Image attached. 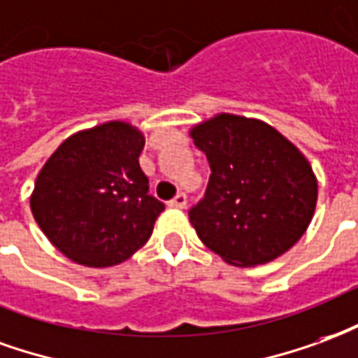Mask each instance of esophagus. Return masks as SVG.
<instances>
[{
	"instance_id": "34e87169",
	"label": "esophagus",
	"mask_w": 358,
	"mask_h": 358,
	"mask_svg": "<svg viewBox=\"0 0 358 358\" xmlns=\"http://www.w3.org/2000/svg\"><path fill=\"white\" fill-rule=\"evenodd\" d=\"M169 206H171V208H179V210H182V208L187 206V196H185L182 192H179V194L169 202Z\"/></svg>"
}]
</instances>
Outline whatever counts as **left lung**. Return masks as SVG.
<instances>
[{
    "label": "left lung",
    "instance_id": "1",
    "mask_svg": "<svg viewBox=\"0 0 358 358\" xmlns=\"http://www.w3.org/2000/svg\"><path fill=\"white\" fill-rule=\"evenodd\" d=\"M210 162L204 200L190 225L234 267H257L286 254L311 225L318 181L299 148L257 118L219 112L189 129Z\"/></svg>",
    "mask_w": 358,
    "mask_h": 358
}]
</instances>
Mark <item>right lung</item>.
<instances>
[{
  "label": "right lung",
  "mask_w": 358,
  "mask_h": 358,
  "mask_svg": "<svg viewBox=\"0 0 358 358\" xmlns=\"http://www.w3.org/2000/svg\"><path fill=\"white\" fill-rule=\"evenodd\" d=\"M145 133L124 120L80 129L43 164L30 210L70 262L104 268L145 246L164 204L148 194L139 166Z\"/></svg>",
  "instance_id": "obj_1"
}]
</instances>
